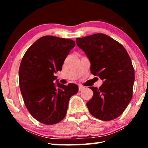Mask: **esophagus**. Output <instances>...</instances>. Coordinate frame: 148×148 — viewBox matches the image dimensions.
I'll return each mask as SVG.
<instances>
[{
	"instance_id": "34e87169",
	"label": "esophagus",
	"mask_w": 148,
	"mask_h": 148,
	"mask_svg": "<svg viewBox=\"0 0 148 148\" xmlns=\"http://www.w3.org/2000/svg\"><path fill=\"white\" fill-rule=\"evenodd\" d=\"M84 89H85V87H83V86H79V87H78L79 91H82V90H84Z\"/></svg>"
}]
</instances>
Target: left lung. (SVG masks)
I'll list each match as a JSON object with an SVG mask.
<instances>
[{
	"instance_id": "obj_1",
	"label": "left lung",
	"mask_w": 148,
	"mask_h": 148,
	"mask_svg": "<svg viewBox=\"0 0 148 148\" xmlns=\"http://www.w3.org/2000/svg\"><path fill=\"white\" fill-rule=\"evenodd\" d=\"M91 63V72L103 81L97 88L89 87L93 96L87 108L96 118L110 121L125 111L132 97L134 71L131 59L122 45L111 37L97 33L76 38Z\"/></svg>"
}]
</instances>
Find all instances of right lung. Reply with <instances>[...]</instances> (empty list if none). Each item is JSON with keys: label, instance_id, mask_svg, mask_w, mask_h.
I'll return each mask as SVG.
<instances>
[{"label": "right lung", "instance_id": "obj_1", "mask_svg": "<svg viewBox=\"0 0 148 148\" xmlns=\"http://www.w3.org/2000/svg\"><path fill=\"white\" fill-rule=\"evenodd\" d=\"M74 46L72 40L44 36L31 45L21 60L19 70L21 95L30 114L42 123L53 125L63 119L70 99L78 91L77 85L61 84L54 76L61 71Z\"/></svg>", "mask_w": 148, "mask_h": 148}]
</instances>
